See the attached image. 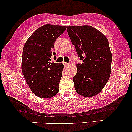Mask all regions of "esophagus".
Here are the masks:
<instances>
[{
	"label": "esophagus",
	"mask_w": 132,
	"mask_h": 132,
	"mask_svg": "<svg viewBox=\"0 0 132 132\" xmlns=\"http://www.w3.org/2000/svg\"><path fill=\"white\" fill-rule=\"evenodd\" d=\"M63 64H64V65L65 67H67V66H68L69 65V64H68V63H66V62H63Z\"/></svg>",
	"instance_id": "obj_1"
}]
</instances>
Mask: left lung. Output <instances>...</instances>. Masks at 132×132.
I'll return each mask as SVG.
<instances>
[{
	"instance_id": "left-lung-1",
	"label": "left lung",
	"mask_w": 132,
	"mask_h": 132,
	"mask_svg": "<svg viewBox=\"0 0 132 132\" xmlns=\"http://www.w3.org/2000/svg\"><path fill=\"white\" fill-rule=\"evenodd\" d=\"M67 32L82 64L73 78L78 94L92 97L103 89L111 73L112 55L103 33L90 26H68Z\"/></svg>"
}]
</instances>
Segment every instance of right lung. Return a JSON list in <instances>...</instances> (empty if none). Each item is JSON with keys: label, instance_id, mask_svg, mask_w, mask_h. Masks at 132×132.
Segmentation results:
<instances>
[{"label": "right lung", "instance_id": "obj_1", "mask_svg": "<svg viewBox=\"0 0 132 132\" xmlns=\"http://www.w3.org/2000/svg\"><path fill=\"white\" fill-rule=\"evenodd\" d=\"M65 26L46 24L37 29L24 46L21 70L32 92L48 99L59 90L64 65L49 62L55 40L66 30ZM55 58V57H54Z\"/></svg>", "mask_w": 132, "mask_h": 132}]
</instances>
